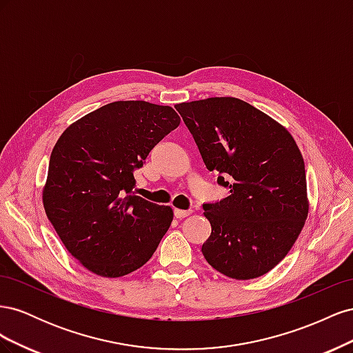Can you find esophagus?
Returning a JSON list of instances; mask_svg holds the SVG:
<instances>
[{"label":"esophagus","instance_id":"obj_1","mask_svg":"<svg viewBox=\"0 0 353 353\" xmlns=\"http://www.w3.org/2000/svg\"><path fill=\"white\" fill-rule=\"evenodd\" d=\"M174 215L176 219H183L187 218L188 215H191V210H183V209H175L174 210Z\"/></svg>","mask_w":353,"mask_h":353}]
</instances>
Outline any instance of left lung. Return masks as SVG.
I'll use <instances>...</instances> for the list:
<instances>
[{"instance_id": "left-lung-1", "label": "left lung", "mask_w": 353, "mask_h": 353, "mask_svg": "<svg viewBox=\"0 0 353 353\" xmlns=\"http://www.w3.org/2000/svg\"><path fill=\"white\" fill-rule=\"evenodd\" d=\"M203 162L230 196L203 205L208 263L234 280L270 272L290 252L309 212L305 163L292 134L234 97L179 103Z\"/></svg>"}]
</instances>
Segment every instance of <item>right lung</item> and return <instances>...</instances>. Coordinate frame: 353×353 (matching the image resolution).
I'll return each mask as SVG.
<instances>
[{
    "mask_svg": "<svg viewBox=\"0 0 353 353\" xmlns=\"http://www.w3.org/2000/svg\"><path fill=\"white\" fill-rule=\"evenodd\" d=\"M179 122L169 105L113 101L60 135L42 203L61 243L88 271L117 279L156 252L174 212L132 193L134 169Z\"/></svg>",
    "mask_w": 353,
    "mask_h": 353,
    "instance_id": "right-lung-1",
    "label": "right lung"
}]
</instances>
